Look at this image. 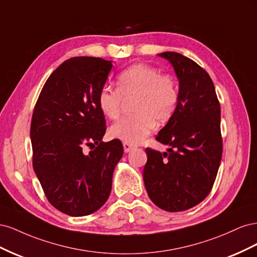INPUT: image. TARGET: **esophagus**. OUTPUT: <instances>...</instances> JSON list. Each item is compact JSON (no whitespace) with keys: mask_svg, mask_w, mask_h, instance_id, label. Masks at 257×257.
Wrapping results in <instances>:
<instances>
[{"mask_svg":"<svg viewBox=\"0 0 257 257\" xmlns=\"http://www.w3.org/2000/svg\"><path fill=\"white\" fill-rule=\"evenodd\" d=\"M134 146L131 145V144H127V143H123V149H124V152L127 153V152H131L132 150L134 149Z\"/></svg>","mask_w":257,"mask_h":257,"instance_id":"obj_1","label":"esophagus"}]
</instances>
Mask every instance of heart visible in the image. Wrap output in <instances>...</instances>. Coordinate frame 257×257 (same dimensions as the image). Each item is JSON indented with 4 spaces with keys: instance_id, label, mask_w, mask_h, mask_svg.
Returning a JSON list of instances; mask_svg holds the SVG:
<instances>
[{
    "instance_id": "heart-1",
    "label": "heart",
    "mask_w": 257,
    "mask_h": 257,
    "mask_svg": "<svg viewBox=\"0 0 257 257\" xmlns=\"http://www.w3.org/2000/svg\"><path fill=\"white\" fill-rule=\"evenodd\" d=\"M116 90L104 87L97 94L99 110L110 120L121 114L123 98L134 97L133 115L110 127L113 138L131 145L143 142L158 124L166 123L176 111L178 89L172 76L145 63L130 66L116 77Z\"/></svg>"
}]
</instances>
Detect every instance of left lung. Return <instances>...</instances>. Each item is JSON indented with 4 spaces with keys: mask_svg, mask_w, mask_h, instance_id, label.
Listing matches in <instances>:
<instances>
[{
    "mask_svg": "<svg viewBox=\"0 0 257 257\" xmlns=\"http://www.w3.org/2000/svg\"><path fill=\"white\" fill-rule=\"evenodd\" d=\"M179 80L178 105L157 136L170 148H147L144 182L148 196L169 212L184 211L203 201L212 189L222 158L221 107L208 73L182 54L166 51Z\"/></svg>",
    "mask_w": 257,
    "mask_h": 257,
    "instance_id": "8db88e82",
    "label": "left lung"
}]
</instances>
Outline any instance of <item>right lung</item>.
Masks as SVG:
<instances>
[{"label":"right lung","instance_id":"obj_1","mask_svg":"<svg viewBox=\"0 0 257 257\" xmlns=\"http://www.w3.org/2000/svg\"><path fill=\"white\" fill-rule=\"evenodd\" d=\"M111 68L112 61L100 58L66 60L45 82L33 111L34 172L49 203L71 216L91 214L106 203L123 155L119 139L102 142L106 121L97 94Z\"/></svg>","mask_w":257,"mask_h":257}]
</instances>
